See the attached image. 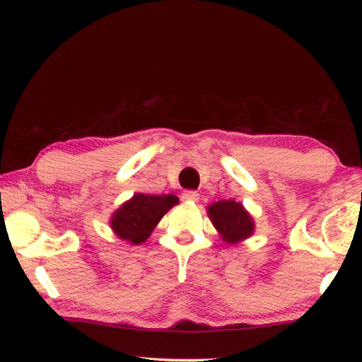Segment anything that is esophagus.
Masks as SVG:
<instances>
[{"mask_svg": "<svg viewBox=\"0 0 362 362\" xmlns=\"http://www.w3.org/2000/svg\"><path fill=\"white\" fill-rule=\"evenodd\" d=\"M182 201L185 202H197L199 201V193L197 191H183L182 193Z\"/></svg>", "mask_w": 362, "mask_h": 362, "instance_id": "34e87169", "label": "esophagus"}]
</instances>
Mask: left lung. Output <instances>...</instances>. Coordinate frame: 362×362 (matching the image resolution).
Returning <instances> with one entry per match:
<instances>
[{
    "instance_id": "1",
    "label": "left lung",
    "mask_w": 362,
    "mask_h": 362,
    "mask_svg": "<svg viewBox=\"0 0 362 362\" xmlns=\"http://www.w3.org/2000/svg\"><path fill=\"white\" fill-rule=\"evenodd\" d=\"M213 227L218 230L221 240L227 244H238L255 233V221L241 202L218 201L206 206Z\"/></svg>"
}]
</instances>
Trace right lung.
<instances>
[{"label":"right lung","instance_id":"right-lung-1","mask_svg":"<svg viewBox=\"0 0 362 362\" xmlns=\"http://www.w3.org/2000/svg\"><path fill=\"white\" fill-rule=\"evenodd\" d=\"M177 204L179 197L174 194L148 196L136 193L112 213L110 228L119 240L134 245L141 244Z\"/></svg>","mask_w":362,"mask_h":362}]
</instances>
